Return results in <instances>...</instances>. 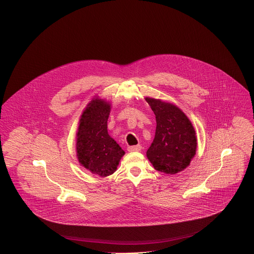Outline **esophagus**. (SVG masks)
I'll return each instance as SVG.
<instances>
[{
	"label": "esophagus",
	"mask_w": 254,
	"mask_h": 254,
	"mask_svg": "<svg viewBox=\"0 0 254 254\" xmlns=\"http://www.w3.org/2000/svg\"><path fill=\"white\" fill-rule=\"evenodd\" d=\"M141 150V146L140 144H137V146H131L127 148L128 152H139Z\"/></svg>",
	"instance_id": "34e87169"
}]
</instances>
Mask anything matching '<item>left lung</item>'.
Masks as SVG:
<instances>
[{
  "label": "left lung",
  "mask_w": 254,
  "mask_h": 254,
  "mask_svg": "<svg viewBox=\"0 0 254 254\" xmlns=\"http://www.w3.org/2000/svg\"><path fill=\"white\" fill-rule=\"evenodd\" d=\"M156 116L155 138L147 157L157 171L177 174L185 170L196 154L195 129L180 108L161 99L146 98Z\"/></svg>",
  "instance_id": "8db88e82"
}]
</instances>
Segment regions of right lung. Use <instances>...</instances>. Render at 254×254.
<instances>
[{
    "mask_svg": "<svg viewBox=\"0 0 254 254\" xmlns=\"http://www.w3.org/2000/svg\"><path fill=\"white\" fill-rule=\"evenodd\" d=\"M111 104L93 98L83 111L76 133L79 163L92 174L106 177L117 171L125 151L107 132Z\"/></svg>",
    "mask_w": 254,
    "mask_h": 254,
    "instance_id": "right-lung-1",
    "label": "right lung"
}]
</instances>
